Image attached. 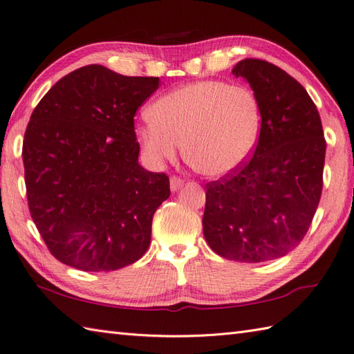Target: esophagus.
I'll list each match as a JSON object with an SVG mask.
<instances>
[{"mask_svg": "<svg viewBox=\"0 0 354 354\" xmlns=\"http://www.w3.org/2000/svg\"><path fill=\"white\" fill-rule=\"evenodd\" d=\"M183 185H184V179H180L178 176H171L170 178V190L171 192H178Z\"/></svg>", "mask_w": 354, "mask_h": 354, "instance_id": "obj_1", "label": "esophagus"}]
</instances>
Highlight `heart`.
<instances>
[{
	"label": "heart",
	"mask_w": 354,
	"mask_h": 354,
	"mask_svg": "<svg viewBox=\"0 0 354 354\" xmlns=\"http://www.w3.org/2000/svg\"><path fill=\"white\" fill-rule=\"evenodd\" d=\"M137 127L143 149L171 160L183 143L184 157L207 176L232 174L249 160L261 133V104L250 88L205 80L161 96Z\"/></svg>",
	"instance_id": "heart-1"
}]
</instances>
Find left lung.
I'll return each mask as SVG.
<instances>
[{"label": "left lung", "mask_w": 354, "mask_h": 354, "mask_svg": "<svg viewBox=\"0 0 354 354\" xmlns=\"http://www.w3.org/2000/svg\"><path fill=\"white\" fill-rule=\"evenodd\" d=\"M261 104L257 149L249 162L207 184L205 240L220 257L264 262L297 248L323 190L326 140L314 101L297 80L258 59L238 62Z\"/></svg>", "instance_id": "left-lung-1"}]
</instances>
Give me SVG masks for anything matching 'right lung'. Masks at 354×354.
<instances>
[{
    "label": "right lung",
    "mask_w": 354,
    "mask_h": 354,
    "mask_svg": "<svg viewBox=\"0 0 354 354\" xmlns=\"http://www.w3.org/2000/svg\"><path fill=\"white\" fill-rule=\"evenodd\" d=\"M158 86L88 64L57 81L32 111L22 145L28 207L63 264L119 270L149 248L170 184L138 164L134 116Z\"/></svg>",
    "instance_id": "right-lung-1"
}]
</instances>
